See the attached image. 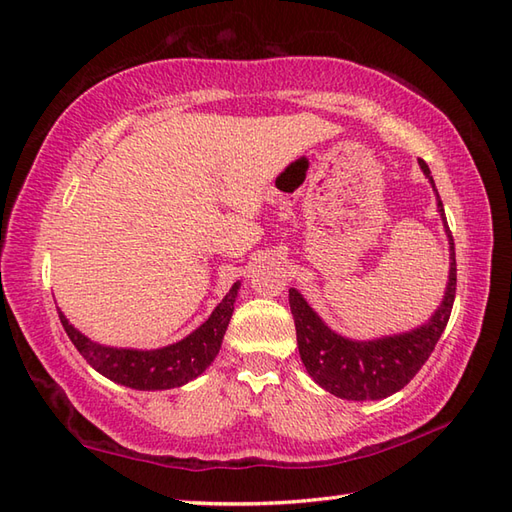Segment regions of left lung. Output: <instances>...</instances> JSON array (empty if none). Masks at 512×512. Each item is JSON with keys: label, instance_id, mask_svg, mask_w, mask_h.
I'll list each match as a JSON object with an SVG mask.
<instances>
[{"label": "left lung", "instance_id": "8db88e82", "mask_svg": "<svg viewBox=\"0 0 512 512\" xmlns=\"http://www.w3.org/2000/svg\"><path fill=\"white\" fill-rule=\"evenodd\" d=\"M418 166L436 192L438 212L449 238L447 289L440 306L425 324L399 335L359 342V339H348L328 328L322 317L302 298V293L298 289H289V304L304 368L320 388L339 399L379 401L405 388L425 366L449 322L453 298H456V247H453V236L431 170L423 160H418Z\"/></svg>", "mask_w": 512, "mask_h": 512}]
</instances>
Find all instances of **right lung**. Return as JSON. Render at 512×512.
Segmentation results:
<instances>
[{
	"label": "right lung",
	"instance_id": "right-lung-1",
	"mask_svg": "<svg viewBox=\"0 0 512 512\" xmlns=\"http://www.w3.org/2000/svg\"><path fill=\"white\" fill-rule=\"evenodd\" d=\"M238 289H241V282H234L217 309L197 331H192L181 342L155 350L102 346L74 328L61 309L59 317L76 350L102 377L133 390H170L197 379L219 355L223 335L234 313Z\"/></svg>",
	"mask_w": 512,
	"mask_h": 512
}]
</instances>
